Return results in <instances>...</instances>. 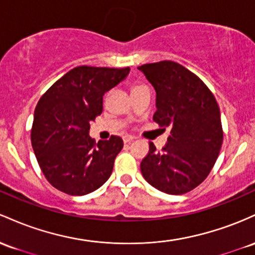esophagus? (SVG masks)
Wrapping results in <instances>:
<instances>
[{
    "instance_id": "34e87169",
    "label": "esophagus",
    "mask_w": 255,
    "mask_h": 255,
    "mask_svg": "<svg viewBox=\"0 0 255 255\" xmlns=\"http://www.w3.org/2000/svg\"><path fill=\"white\" fill-rule=\"evenodd\" d=\"M133 139H135V137L128 136V135H127V136L123 137V141H124V143H131V142L133 141Z\"/></svg>"
}]
</instances>
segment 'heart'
<instances>
[{
	"mask_svg": "<svg viewBox=\"0 0 255 255\" xmlns=\"http://www.w3.org/2000/svg\"><path fill=\"white\" fill-rule=\"evenodd\" d=\"M138 87H142V85H138V84H135V85H132V89H131V90L136 89V88H138Z\"/></svg>",
	"mask_w": 255,
	"mask_h": 255,
	"instance_id": "b5f03b06",
	"label": "heart"
}]
</instances>
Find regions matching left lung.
Masks as SVG:
<instances>
[{"label":"left lung","mask_w":255,"mask_h":255,"mask_svg":"<svg viewBox=\"0 0 255 255\" xmlns=\"http://www.w3.org/2000/svg\"><path fill=\"white\" fill-rule=\"evenodd\" d=\"M156 91L153 120L165 130L167 143L149 151L141 172L151 187L171 195L195 189L216 164L223 143L219 106L212 91L195 73L174 61L138 67Z\"/></svg>","instance_id":"left-lung-1"}]
</instances>
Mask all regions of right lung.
Wrapping results in <instances>:
<instances>
[{
	"mask_svg": "<svg viewBox=\"0 0 255 255\" xmlns=\"http://www.w3.org/2000/svg\"><path fill=\"white\" fill-rule=\"evenodd\" d=\"M130 68L78 66L43 94L36 106L31 143L47 181L68 195H85L110 178L123 139L95 142L91 122L102 113L106 91Z\"/></svg>",
	"mask_w": 255,
	"mask_h": 255,
	"instance_id": "add662e5",
	"label": "right lung"
}]
</instances>
